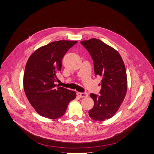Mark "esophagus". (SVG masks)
I'll return each instance as SVG.
<instances>
[{
  "label": "esophagus",
  "mask_w": 154,
  "mask_h": 154,
  "mask_svg": "<svg viewBox=\"0 0 154 154\" xmlns=\"http://www.w3.org/2000/svg\"><path fill=\"white\" fill-rule=\"evenodd\" d=\"M77 95L80 97H86L88 96L87 93L85 92H77Z\"/></svg>",
  "instance_id": "obj_1"
}]
</instances>
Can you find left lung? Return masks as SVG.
<instances>
[{
    "mask_svg": "<svg viewBox=\"0 0 154 154\" xmlns=\"http://www.w3.org/2000/svg\"><path fill=\"white\" fill-rule=\"evenodd\" d=\"M90 53L96 76L102 77L100 95L91 94L94 106L88 115L94 121L103 122L116 113L127 91V77L124 62L119 53L97 38L80 42Z\"/></svg>",
    "mask_w": 154,
    "mask_h": 154,
    "instance_id": "obj_1",
    "label": "left lung"
}]
</instances>
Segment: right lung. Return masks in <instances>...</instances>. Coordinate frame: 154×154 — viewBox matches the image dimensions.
<instances>
[{
  "instance_id": "right-lung-1",
  "label": "right lung",
  "mask_w": 154,
  "mask_h": 154,
  "mask_svg": "<svg viewBox=\"0 0 154 154\" xmlns=\"http://www.w3.org/2000/svg\"><path fill=\"white\" fill-rule=\"evenodd\" d=\"M77 41L59 40L42 46L27 60L24 74V89L30 104L43 117L57 119L65 114L76 92L56 85L62 58Z\"/></svg>"
}]
</instances>
